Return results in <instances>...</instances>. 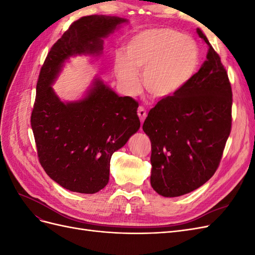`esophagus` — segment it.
<instances>
[{"instance_id":"obj_1","label":"esophagus","mask_w":255,"mask_h":255,"mask_svg":"<svg viewBox=\"0 0 255 255\" xmlns=\"http://www.w3.org/2000/svg\"><path fill=\"white\" fill-rule=\"evenodd\" d=\"M137 114H138V116H139V119H140V121L141 122H143L144 121V119H145V117H146V112H145V110L143 109V107H138V111H137Z\"/></svg>"}]
</instances>
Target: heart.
<instances>
[{
  "mask_svg": "<svg viewBox=\"0 0 255 255\" xmlns=\"http://www.w3.org/2000/svg\"><path fill=\"white\" fill-rule=\"evenodd\" d=\"M200 52L197 42L170 28H154L137 34L118 56L115 72L127 94L139 90L137 73L142 72L143 86L156 98L180 91L196 72Z\"/></svg>",
  "mask_w": 255,
  "mask_h": 255,
  "instance_id": "obj_1",
  "label": "heart"
}]
</instances>
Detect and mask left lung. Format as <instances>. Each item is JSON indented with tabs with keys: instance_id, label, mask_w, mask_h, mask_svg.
Wrapping results in <instances>:
<instances>
[{
	"instance_id": "obj_1",
	"label": "left lung",
	"mask_w": 255,
	"mask_h": 255,
	"mask_svg": "<svg viewBox=\"0 0 255 255\" xmlns=\"http://www.w3.org/2000/svg\"><path fill=\"white\" fill-rule=\"evenodd\" d=\"M208 44L206 60L173 96L149 112L142 129L152 146L151 186L173 198L202 186L218 168L232 125V89L220 57Z\"/></svg>"
}]
</instances>
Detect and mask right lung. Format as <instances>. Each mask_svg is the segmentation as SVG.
Wrapping results in <instances>:
<instances>
[{
    "label": "right lung",
    "instance_id": "1",
    "mask_svg": "<svg viewBox=\"0 0 255 255\" xmlns=\"http://www.w3.org/2000/svg\"><path fill=\"white\" fill-rule=\"evenodd\" d=\"M128 22L103 14L79 19L53 45L41 68L30 117L38 157L51 179L70 191L96 194L106 186L113 153L140 128L138 103L116 94L97 75L74 101H63L52 85L71 57L101 56L105 38Z\"/></svg>",
    "mask_w": 255,
    "mask_h": 255
}]
</instances>
